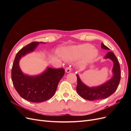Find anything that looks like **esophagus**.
<instances>
[{
  "instance_id": "esophagus-1",
  "label": "esophagus",
  "mask_w": 131,
  "mask_h": 131,
  "mask_svg": "<svg viewBox=\"0 0 131 131\" xmlns=\"http://www.w3.org/2000/svg\"><path fill=\"white\" fill-rule=\"evenodd\" d=\"M65 70H66V73H70L71 71H72V69H71V68H70V67H67V68H66Z\"/></svg>"
}]
</instances>
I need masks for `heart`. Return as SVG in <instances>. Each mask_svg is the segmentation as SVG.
Wrapping results in <instances>:
<instances>
[{"instance_id":"b5f03b06","label":"heart","mask_w":131,"mask_h":131,"mask_svg":"<svg viewBox=\"0 0 131 131\" xmlns=\"http://www.w3.org/2000/svg\"><path fill=\"white\" fill-rule=\"evenodd\" d=\"M97 51L93 48L92 45L85 43L78 46L68 47L63 51V56L67 59H74L84 57L82 64H85L96 58Z\"/></svg>"}]
</instances>
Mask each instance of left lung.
I'll use <instances>...</instances> for the list:
<instances>
[{
  "instance_id": "8db88e82",
  "label": "left lung",
  "mask_w": 131,
  "mask_h": 131,
  "mask_svg": "<svg viewBox=\"0 0 131 131\" xmlns=\"http://www.w3.org/2000/svg\"><path fill=\"white\" fill-rule=\"evenodd\" d=\"M101 47L105 50H109L103 43H101ZM105 58H110L114 63L113 73V77L105 84L94 88H89L86 86L77 75L78 84L77 91L82 98L89 101H94L105 99L111 96L117 89L121 79L120 67L115 55L112 52H109L104 57Z\"/></svg>"
}]
</instances>
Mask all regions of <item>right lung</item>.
Returning <instances> with one entry per match:
<instances>
[{
    "label": "right lung",
    "instance_id": "1",
    "mask_svg": "<svg viewBox=\"0 0 131 131\" xmlns=\"http://www.w3.org/2000/svg\"><path fill=\"white\" fill-rule=\"evenodd\" d=\"M39 43L32 42L19 50L16 55L11 70L12 81L19 96L26 100L35 103L42 102L52 98L65 73L63 68H48L44 73L38 76L30 77L23 74L19 67V59L33 51Z\"/></svg>",
    "mask_w": 131,
    "mask_h": 131
}]
</instances>
